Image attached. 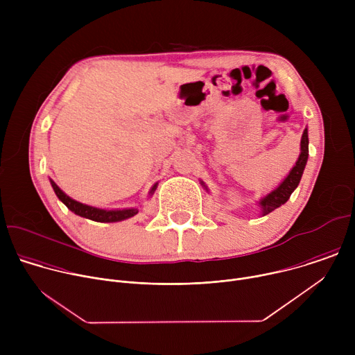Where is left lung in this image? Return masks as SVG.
<instances>
[{
	"instance_id": "obj_1",
	"label": "left lung",
	"mask_w": 355,
	"mask_h": 355,
	"mask_svg": "<svg viewBox=\"0 0 355 355\" xmlns=\"http://www.w3.org/2000/svg\"><path fill=\"white\" fill-rule=\"evenodd\" d=\"M308 156H309V137H308V129H305L302 135L300 155L296 164L293 166L288 177L282 181V184L277 189H274L271 193H268L266 198H263L260 202V205L263 208V215H268L270 212L275 211L289 199L291 193L295 191V188L300 182L303 170H305V166L308 162Z\"/></svg>"
}]
</instances>
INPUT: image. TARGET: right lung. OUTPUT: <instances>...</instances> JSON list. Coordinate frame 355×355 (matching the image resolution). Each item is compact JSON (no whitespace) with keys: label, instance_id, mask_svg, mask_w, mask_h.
Masks as SVG:
<instances>
[{"label":"right lung","instance_id":"right-lung-1","mask_svg":"<svg viewBox=\"0 0 355 355\" xmlns=\"http://www.w3.org/2000/svg\"><path fill=\"white\" fill-rule=\"evenodd\" d=\"M52 187L56 192V195L59 196V199L63 202V204L76 215H80L83 218L95 220V222H104V223H111V222H121L125 220L128 218H132L137 214V209L132 208V209H123V211H105V209H99V208H94V207H88L81 204V202L74 200L73 198H70L69 195H66L53 181ZM155 189V188H153ZM151 189V191H153Z\"/></svg>","mask_w":355,"mask_h":355}]
</instances>
